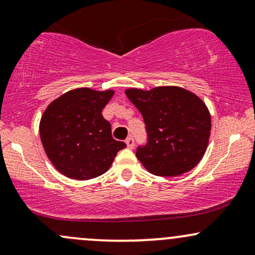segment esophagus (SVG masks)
Wrapping results in <instances>:
<instances>
[{
	"label": "esophagus",
	"mask_w": 255,
	"mask_h": 255,
	"mask_svg": "<svg viewBox=\"0 0 255 255\" xmlns=\"http://www.w3.org/2000/svg\"><path fill=\"white\" fill-rule=\"evenodd\" d=\"M126 144H127V146L129 148H133L134 147V139H133V136H128L127 139H126Z\"/></svg>",
	"instance_id": "esophagus-1"
}]
</instances>
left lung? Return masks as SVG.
I'll return each instance as SVG.
<instances>
[{
    "label": "left lung",
    "mask_w": 255,
    "mask_h": 255,
    "mask_svg": "<svg viewBox=\"0 0 255 255\" xmlns=\"http://www.w3.org/2000/svg\"><path fill=\"white\" fill-rule=\"evenodd\" d=\"M126 96L144 119L147 137L135 152L141 164L157 176L192 170L203 158L211 131V116L204 102L177 86L129 89Z\"/></svg>",
    "instance_id": "8db88e82"
}]
</instances>
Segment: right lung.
I'll list each match as a JSON object with an SVG mask.
<instances>
[{"mask_svg": "<svg viewBox=\"0 0 255 255\" xmlns=\"http://www.w3.org/2000/svg\"><path fill=\"white\" fill-rule=\"evenodd\" d=\"M113 96L110 90H72L44 111L39 125L43 147L55 168L67 177L101 176L127 146L114 139L110 122L102 115Z\"/></svg>", "mask_w": 255, "mask_h": 255, "instance_id": "1", "label": "right lung"}]
</instances>
